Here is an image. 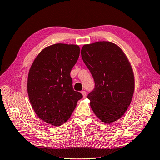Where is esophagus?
I'll return each mask as SVG.
<instances>
[{
  "mask_svg": "<svg viewBox=\"0 0 160 160\" xmlns=\"http://www.w3.org/2000/svg\"><path fill=\"white\" fill-rule=\"evenodd\" d=\"M81 93H82L83 98H85V97H86V94H87V92H85V91H82V92H81Z\"/></svg>",
  "mask_w": 160,
  "mask_h": 160,
  "instance_id": "esophagus-1",
  "label": "esophagus"
}]
</instances>
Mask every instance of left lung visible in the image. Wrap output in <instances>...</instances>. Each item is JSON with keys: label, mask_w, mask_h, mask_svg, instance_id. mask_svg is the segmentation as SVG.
Segmentation results:
<instances>
[{"label": "left lung", "mask_w": 160, "mask_h": 160, "mask_svg": "<svg viewBox=\"0 0 160 160\" xmlns=\"http://www.w3.org/2000/svg\"><path fill=\"white\" fill-rule=\"evenodd\" d=\"M95 87L87 98L95 115L110 124L126 112L134 91L132 68L119 46L109 42L85 44L81 50Z\"/></svg>", "instance_id": "obj_1"}]
</instances>
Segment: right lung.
Listing matches in <instances>:
<instances>
[{"mask_svg":"<svg viewBox=\"0 0 160 160\" xmlns=\"http://www.w3.org/2000/svg\"><path fill=\"white\" fill-rule=\"evenodd\" d=\"M79 55L78 45L56 43L43 48L30 68L27 89L31 105L39 118L52 126L67 122L82 98L73 90L70 76Z\"/></svg>","mask_w":160,"mask_h":160,"instance_id":"1","label":"right lung"}]
</instances>
